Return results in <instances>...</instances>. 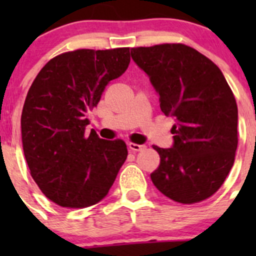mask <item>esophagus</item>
<instances>
[{"instance_id": "esophagus-1", "label": "esophagus", "mask_w": 256, "mask_h": 256, "mask_svg": "<svg viewBox=\"0 0 256 256\" xmlns=\"http://www.w3.org/2000/svg\"><path fill=\"white\" fill-rule=\"evenodd\" d=\"M128 148L134 152L144 151V150L146 148V146H144V144H134V142H128Z\"/></svg>"}]
</instances>
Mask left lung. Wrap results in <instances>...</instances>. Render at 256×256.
Returning <instances> with one entry per match:
<instances>
[{
	"label": "left lung",
	"mask_w": 256,
	"mask_h": 256,
	"mask_svg": "<svg viewBox=\"0 0 256 256\" xmlns=\"http://www.w3.org/2000/svg\"><path fill=\"white\" fill-rule=\"evenodd\" d=\"M150 76L164 115L176 118L171 148L154 146L160 166L157 190L182 204L212 197L228 176L238 147V106L220 69L182 43L131 48Z\"/></svg>",
	"instance_id": "1"
}]
</instances>
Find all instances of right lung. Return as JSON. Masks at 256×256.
I'll return each instance as SVG.
<instances>
[{
    "instance_id": "right-lung-1",
    "label": "right lung",
    "mask_w": 256,
    "mask_h": 256,
    "mask_svg": "<svg viewBox=\"0 0 256 256\" xmlns=\"http://www.w3.org/2000/svg\"><path fill=\"white\" fill-rule=\"evenodd\" d=\"M130 63V48L76 49L54 56L28 90L22 144L30 176L43 194L64 208H86L102 200L128 157L120 138L102 140L86 114L105 88Z\"/></svg>"
}]
</instances>
